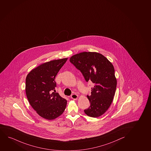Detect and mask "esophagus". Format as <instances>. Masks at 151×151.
Listing matches in <instances>:
<instances>
[{"mask_svg": "<svg viewBox=\"0 0 151 151\" xmlns=\"http://www.w3.org/2000/svg\"><path fill=\"white\" fill-rule=\"evenodd\" d=\"M78 96L76 94H73L71 96V98L72 99H74V100H76V99H78Z\"/></svg>", "mask_w": 151, "mask_h": 151, "instance_id": "esophagus-1", "label": "esophagus"}]
</instances>
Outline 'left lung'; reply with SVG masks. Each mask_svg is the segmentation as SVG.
I'll return each mask as SVG.
<instances>
[{"mask_svg":"<svg viewBox=\"0 0 151 151\" xmlns=\"http://www.w3.org/2000/svg\"><path fill=\"white\" fill-rule=\"evenodd\" d=\"M70 62L81 71L86 82L94 84L90 96V107L84 110L86 115L98 117L109 109L114 99L117 80L112 64L104 55L96 52H82L73 55Z\"/></svg>","mask_w":151,"mask_h":151,"instance_id":"left-lung-1","label":"left lung"}]
</instances>
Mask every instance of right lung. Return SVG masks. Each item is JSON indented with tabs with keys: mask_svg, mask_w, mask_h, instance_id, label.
I'll use <instances>...</instances> for the list:
<instances>
[{
	"mask_svg": "<svg viewBox=\"0 0 151 151\" xmlns=\"http://www.w3.org/2000/svg\"><path fill=\"white\" fill-rule=\"evenodd\" d=\"M67 59L43 63L26 78L25 92L29 103L39 115L48 120L60 116L66 107L67 101L55 92V79Z\"/></svg>",
	"mask_w": 151,
	"mask_h": 151,
	"instance_id": "obj_1",
	"label": "right lung"
}]
</instances>
